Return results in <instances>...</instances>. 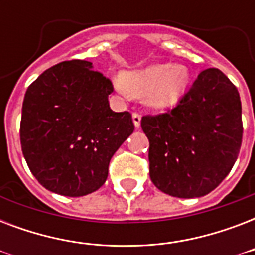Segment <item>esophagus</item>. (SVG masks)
Returning <instances> with one entry per match:
<instances>
[{
	"mask_svg": "<svg viewBox=\"0 0 255 255\" xmlns=\"http://www.w3.org/2000/svg\"><path fill=\"white\" fill-rule=\"evenodd\" d=\"M132 120H133V124H135L136 128L140 127V122H141V116L137 114V112H133L132 114Z\"/></svg>",
	"mask_w": 255,
	"mask_h": 255,
	"instance_id": "34e87169",
	"label": "esophagus"
}]
</instances>
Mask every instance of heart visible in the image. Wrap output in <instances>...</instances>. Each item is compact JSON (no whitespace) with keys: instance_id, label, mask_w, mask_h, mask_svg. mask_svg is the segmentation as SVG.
I'll list each match as a JSON object with an SVG mask.
<instances>
[{"instance_id":"1","label":"heart","mask_w":255,"mask_h":255,"mask_svg":"<svg viewBox=\"0 0 255 255\" xmlns=\"http://www.w3.org/2000/svg\"><path fill=\"white\" fill-rule=\"evenodd\" d=\"M190 83V71L185 65L152 63L147 67L120 74L116 90L123 95L141 98L152 110L173 108L185 95Z\"/></svg>"}]
</instances>
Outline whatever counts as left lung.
<instances>
[{
	"instance_id": "left-lung-1",
	"label": "left lung",
	"mask_w": 255,
	"mask_h": 255,
	"mask_svg": "<svg viewBox=\"0 0 255 255\" xmlns=\"http://www.w3.org/2000/svg\"><path fill=\"white\" fill-rule=\"evenodd\" d=\"M141 128L156 188L173 197H202L237 160L244 132L240 94L222 71L204 70L177 107L143 116Z\"/></svg>"
}]
</instances>
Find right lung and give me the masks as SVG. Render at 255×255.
<instances>
[{
	"mask_svg": "<svg viewBox=\"0 0 255 255\" xmlns=\"http://www.w3.org/2000/svg\"><path fill=\"white\" fill-rule=\"evenodd\" d=\"M112 91L110 79L79 59L50 67L29 86L22 153L46 189L81 197L106 182L110 160L135 129L129 112L110 108Z\"/></svg>",
	"mask_w": 255,
	"mask_h": 255,
	"instance_id": "obj_1",
	"label": "right lung"
}]
</instances>
